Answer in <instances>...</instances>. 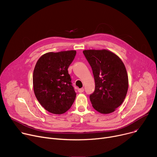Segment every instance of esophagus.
Listing matches in <instances>:
<instances>
[{"mask_svg":"<svg viewBox=\"0 0 157 157\" xmlns=\"http://www.w3.org/2000/svg\"><path fill=\"white\" fill-rule=\"evenodd\" d=\"M78 93H83V92L84 91V88L78 89Z\"/></svg>","mask_w":157,"mask_h":157,"instance_id":"1","label":"esophagus"}]
</instances>
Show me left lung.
Here are the masks:
<instances>
[{"instance_id": "8db88e82", "label": "left lung", "mask_w": 157, "mask_h": 157, "mask_svg": "<svg viewBox=\"0 0 157 157\" xmlns=\"http://www.w3.org/2000/svg\"><path fill=\"white\" fill-rule=\"evenodd\" d=\"M93 70L94 92L90 94L93 108L108 114L121 106L128 90V75L122 61L112 52L103 50L83 51Z\"/></svg>"}]
</instances>
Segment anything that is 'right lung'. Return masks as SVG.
<instances>
[{
  "mask_svg": "<svg viewBox=\"0 0 157 157\" xmlns=\"http://www.w3.org/2000/svg\"><path fill=\"white\" fill-rule=\"evenodd\" d=\"M75 55V51L48 52L35 64L33 73L34 93L42 107L50 113H65L74 102L76 93L68 68Z\"/></svg>",
  "mask_w": 157,
  "mask_h": 157,
  "instance_id": "1",
  "label": "right lung"
}]
</instances>
